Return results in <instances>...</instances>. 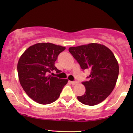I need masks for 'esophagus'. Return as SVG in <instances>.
I'll return each mask as SVG.
<instances>
[{
    "mask_svg": "<svg viewBox=\"0 0 133 133\" xmlns=\"http://www.w3.org/2000/svg\"><path fill=\"white\" fill-rule=\"evenodd\" d=\"M71 84L75 85L76 84H77V81H73V82H71Z\"/></svg>",
    "mask_w": 133,
    "mask_h": 133,
    "instance_id": "esophagus-1",
    "label": "esophagus"
}]
</instances>
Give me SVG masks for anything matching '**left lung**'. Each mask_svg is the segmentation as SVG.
<instances>
[{"mask_svg": "<svg viewBox=\"0 0 133 133\" xmlns=\"http://www.w3.org/2000/svg\"><path fill=\"white\" fill-rule=\"evenodd\" d=\"M83 70H89L88 81L84 85V95L77 96L79 102L85 105H94L104 100L115 87L119 67L114 54L104 45L90 43L69 49Z\"/></svg>", "mask_w": 133, "mask_h": 133, "instance_id": "left-lung-1", "label": "left lung"}]
</instances>
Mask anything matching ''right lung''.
<instances>
[{
  "label": "right lung",
  "mask_w": 133,
  "mask_h": 133,
  "mask_svg": "<svg viewBox=\"0 0 133 133\" xmlns=\"http://www.w3.org/2000/svg\"><path fill=\"white\" fill-rule=\"evenodd\" d=\"M65 49L50 43H39L29 47L20 57L17 64L20 83L36 102L48 104L55 102L68 82L50 75L54 71L60 73L55 64Z\"/></svg>",
  "instance_id": "obj_1"
}]
</instances>
